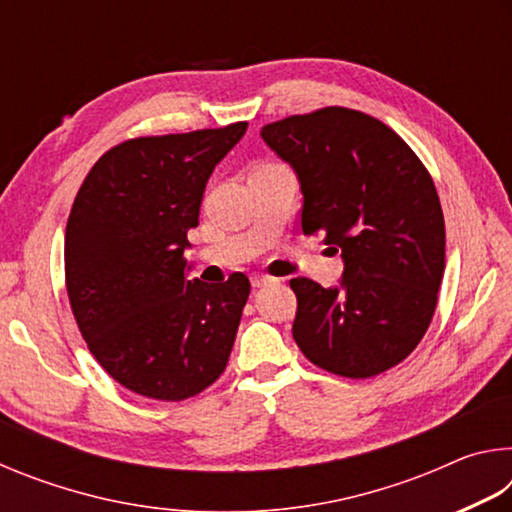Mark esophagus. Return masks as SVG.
I'll use <instances>...</instances> for the list:
<instances>
[{
  "label": "esophagus",
  "instance_id": "esophagus-1",
  "mask_svg": "<svg viewBox=\"0 0 512 512\" xmlns=\"http://www.w3.org/2000/svg\"><path fill=\"white\" fill-rule=\"evenodd\" d=\"M250 282H253V287H255V289H259V287H266V284H273V282H275V277L257 273V275L250 277Z\"/></svg>",
  "mask_w": 512,
  "mask_h": 512
}]
</instances>
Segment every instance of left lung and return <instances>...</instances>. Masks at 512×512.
<instances>
[{"instance_id": "8db88e82", "label": "left lung", "mask_w": 512, "mask_h": 512, "mask_svg": "<svg viewBox=\"0 0 512 512\" xmlns=\"http://www.w3.org/2000/svg\"><path fill=\"white\" fill-rule=\"evenodd\" d=\"M300 180L302 232L341 250V287L289 282L293 339L334 375L375 377L418 348L445 273V219L436 185L393 128L327 106L262 128Z\"/></svg>"}]
</instances>
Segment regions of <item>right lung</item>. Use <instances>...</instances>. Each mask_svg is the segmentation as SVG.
<instances>
[{
    "label": "right lung",
    "mask_w": 512,
    "mask_h": 512,
    "mask_svg": "<svg viewBox=\"0 0 512 512\" xmlns=\"http://www.w3.org/2000/svg\"><path fill=\"white\" fill-rule=\"evenodd\" d=\"M248 124L135 137L85 176L65 230L76 325L108 375L142 397L180 402L228 366L250 282L187 280V232L212 171Z\"/></svg>",
    "instance_id": "add662e5"
}]
</instances>
